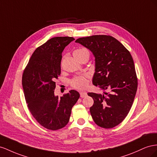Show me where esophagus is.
<instances>
[{"instance_id": "esophagus-1", "label": "esophagus", "mask_w": 157, "mask_h": 157, "mask_svg": "<svg viewBox=\"0 0 157 157\" xmlns=\"http://www.w3.org/2000/svg\"><path fill=\"white\" fill-rule=\"evenodd\" d=\"M80 97H81L82 98H83L87 96V93L86 92H80Z\"/></svg>"}]
</instances>
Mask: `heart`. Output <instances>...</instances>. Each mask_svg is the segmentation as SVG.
Returning <instances> with one entry per match:
<instances>
[{
	"label": "heart",
	"instance_id": "obj_1",
	"mask_svg": "<svg viewBox=\"0 0 157 157\" xmlns=\"http://www.w3.org/2000/svg\"><path fill=\"white\" fill-rule=\"evenodd\" d=\"M86 54H89V52L86 48H79L74 51V56L78 60L80 57L86 55ZM71 85L74 88L77 89H83L86 88L87 85V75H81L76 76L71 81Z\"/></svg>",
	"mask_w": 157,
	"mask_h": 157
}]
</instances>
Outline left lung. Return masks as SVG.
<instances>
[{
    "mask_svg": "<svg viewBox=\"0 0 157 157\" xmlns=\"http://www.w3.org/2000/svg\"><path fill=\"white\" fill-rule=\"evenodd\" d=\"M95 57L94 86L102 94L89 93L94 103L90 113L95 123L105 129L118 126L130 110L137 89V78L130 52L110 35H96L75 41Z\"/></svg>",
    "mask_w": 157,
    "mask_h": 157,
    "instance_id": "1",
    "label": "left lung"
}]
</instances>
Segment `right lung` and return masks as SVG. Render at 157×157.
Instances as JSON below:
<instances>
[{"label":"right lung","mask_w":157,"mask_h":157,"mask_svg":"<svg viewBox=\"0 0 157 157\" xmlns=\"http://www.w3.org/2000/svg\"><path fill=\"white\" fill-rule=\"evenodd\" d=\"M71 37H56L37 47L22 75L25 99L31 114L42 126L51 130L65 127L79 93L71 90L55 96L56 80L60 75L62 52L74 41Z\"/></svg>","instance_id":"obj_1"}]
</instances>
